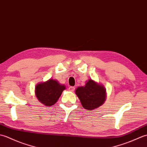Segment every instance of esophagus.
I'll return each mask as SVG.
<instances>
[{
    "label": "esophagus",
    "instance_id": "obj_1",
    "mask_svg": "<svg viewBox=\"0 0 147 147\" xmlns=\"http://www.w3.org/2000/svg\"><path fill=\"white\" fill-rule=\"evenodd\" d=\"M69 91H71V92H74V90H75V88H74V86H69Z\"/></svg>",
    "mask_w": 147,
    "mask_h": 147
}]
</instances>
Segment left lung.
<instances>
[{"mask_svg":"<svg viewBox=\"0 0 147 147\" xmlns=\"http://www.w3.org/2000/svg\"><path fill=\"white\" fill-rule=\"evenodd\" d=\"M105 91L104 86L89 80L85 86L78 87L75 93L84 108L93 110L104 104L106 97Z\"/></svg>","mask_w":147,"mask_h":147,"instance_id":"1","label":"left lung"}]
</instances>
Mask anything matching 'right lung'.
<instances>
[{
	"label": "right lung",
	"mask_w": 147,
	"mask_h": 147,
	"mask_svg": "<svg viewBox=\"0 0 147 147\" xmlns=\"http://www.w3.org/2000/svg\"><path fill=\"white\" fill-rule=\"evenodd\" d=\"M64 85L57 81L50 79L47 82L40 83L35 87V95L38 100L47 106L54 105L65 90Z\"/></svg>",
	"instance_id": "right-lung-1"
}]
</instances>
